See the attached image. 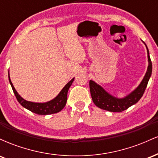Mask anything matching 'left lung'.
<instances>
[{
  "instance_id": "8db88e82",
  "label": "left lung",
  "mask_w": 158,
  "mask_h": 158,
  "mask_svg": "<svg viewBox=\"0 0 158 158\" xmlns=\"http://www.w3.org/2000/svg\"><path fill=\"white\" fill-rule=\"evenodd\" d=\"M146 49H147L148 52V66L146 75H145L140 84L139 85V86L134 91H132L129 95H128L125 98L118 99V98H116L110 95L103 89L100 85H97L94 81L90 80L89 85L90 94H91L93 102L96 106L99 107V108L108 110V111L122 112L138 102L144 94L152 71V64L149 53H148L147 46H146Z\"/></svg>"
}]
</instances>
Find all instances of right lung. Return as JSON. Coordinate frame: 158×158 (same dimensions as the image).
Listing matches in <instances>:
<instances>
[{
	"mask_svg": "<svg viewBox=\"0 0 158 158\" xmlns=\"http://www.w3.org/2000/svg\"><path fill=\"white\" fill-rule=\"evenodd\" d=\"M9 80H10V85L12 86V90H13L14 94H15L16 99L19 101V102L23 107H24L27 109L30 110V111L33 113L40 114V115H48V114H56L59 112L64 108L67 102V99H68V92L70 85H72L74 80V78L72 79L65 86L63 89L61 90L59 95L56 97L55 99L49 101L48 102L44 103H38V102H28V101L23 99L21 96L18 94L16 90L14 88L12 81L10 78V73H9Z\"/></svg>",
	"mask_w": 158,
	"mask_h": 158,
	"instance_id": "obj_1",
	"label": "right lung"
}]
</instances>
